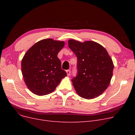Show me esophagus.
<instances>
[{
    "label": "esophagus",
    "mask_w": 135,
    "mask_h": 135,
    "mask_svg": "<svg viewBox=\"0 0 135 135\" xmlns=\"http://www.w3.org/2000/svg\"><path fill=\"white\" fill-rule=\"evenodd\" d=\"M66 73H67V76H69L70 74V70H67L66 71Z\"/></svg>",
    "instance_id": "esophagus-1"
}]
</instances>
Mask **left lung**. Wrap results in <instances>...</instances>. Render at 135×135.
Listing matches in <instances>:
<instances>
[{"mask_svg": "<svg viewBox=\"0 0 135 135\" xmlns=\"http://www.w3.org/2000/svg\"><path fill=\"white\" fill-rule=\"evenodd\" d=\"M77 57L78 75L72 80L76 93L82 98L93 99L107 89L114 65L105 49L96 42L68 41Z\"/></svg>", "mask_w": 135, "mask_h": 135, "instance_id": "8db88e82", "label": "left lung"}]
</instances>
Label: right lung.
<instances>
[{"mask_svg": "<svg viewBox=\"0 0 135 135\" xmlns=\"http://www.w3.org/2000/svg\"><path fill=\"white\" fill-rule=\"evenodd\" d=\"M65 41L42 39L28 50L21 62V70L27 88L34 94L44 96L55 90L67 73L61 69L58 53Z\"/></svg>", "mask_w": 135, "mask_h": 135, "instance_id": "obj_1", "label": "right lung"}]
</instances>
